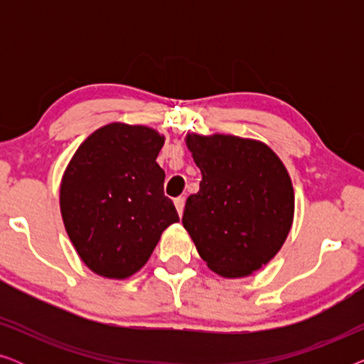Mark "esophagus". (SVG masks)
Instances as JSON below:
<instances>
[{
    "mask_svg": "<svg viewBox=\"0 0 364 364\" xmlns=\"http://www.w3.org/2000/svg\"><path fill=\"white\" fill-rule=\"evenodd\" d=\"M173 203H176V208H177L178 215H182V213H183V207H186V198H183V197H177L176 200H173Z\"/></svg>",
    "mask_w": 364,
    "mask_h": 364,
    "instance_id": "obj_1",
    "label": "esophagus"
}]
</instances>
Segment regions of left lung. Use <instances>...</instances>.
Segmentation results:
<instances>
[{
    "mask_svg": "<svg viewBox=\"0 0 364 364\" xmlns=\"http://www.w3.org/2000/svg\"><path fill=\"white\" fill-rule=\"evenodd\" d=\"M200 168L182 223L207 267L223 278L250 277L280 252L293 225L295 192L280 157L255 139L188 132Z\"/></svg>",
    "mask_w": 364,
    "mask_h": 364,
    "instance_id": "left-lung-1",
    "label": "left lung"
}]
</instances>
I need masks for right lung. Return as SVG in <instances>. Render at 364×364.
<instances>
[{
  "label": "right lung",
  "instance_id": "right-lung-1",
  "mask_svg": "<svg viewBox=\"0 0 364 364\" xmlns=\"http://www.w3.org/2000/svg\"><path fill=\"white\" fill-rule=\"evenodd\" d=\"M166 137L141 124L94 131L69 161L59 207L69 240L89 270L126 280L146 265L162 232L178 222L157 164Z\"/></svg>",
  "mask_w": 364,
  "mask_h": 364
}]
</instances>
